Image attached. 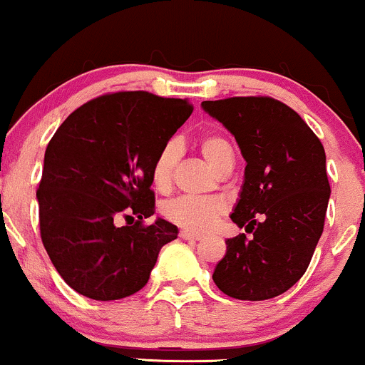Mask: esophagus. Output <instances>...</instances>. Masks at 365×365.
<instances>
[{"label":"esophagus","instance_id":"esophagus-1","mask_svg":"<svg viewBox=\"0 0 365 365\" xmlns=\"http://www.w3.org/2000/svg\"><path fill=\"white\" fill-rule=\"evenodd\" d=\"M180 237H182V239H185V241H194V242L201 241V237H199V235L189 234V232H185V230H182V232H180Z\"/></svg>","mask_w":365,"mask_h":365}]
</instances>
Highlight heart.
<instances>
[{
	"label": "heart",
	"instance_id": "1",
	"mask_svg": "<svg viewBox=\"0 0 365 365\" xmlns=\"http://www.w3.org/2000/svg\"><path fill=\"white\" fill-rule=\"evenodd\" d=\"M199 149L206 161L215 168L216 171H222L227 164L234 163V149L230 142L223 135L210 131L199 138ZM180 159V147L175 140L166 142L155 154L150 168V178L154 187L159 190H166L171 185L176 163ZM225 213V204L218 199L211 197H183L175 199L164 206V215L171 223L183 228L192 234H204L211 230L215 223Z\"/></svg>",
	"mask_w": 365,
	"mask_h": 365
}]
</instances>
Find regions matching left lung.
I'll list each match as a JSON object with an SVG mask.
<instances>
[{
    "instance_id": "obj_1",
    "label": "left lung",
    "mask_w": 365,
    "mask_h": 365,
    "mask_svg": "<svg viewBox=\"0 0 365 365\" xmlns=\"http://www.w3.org/2000/svg\"><path fill=\"white\" fill-rule=\"evenodd\" d=\"M202 109L234 135L246 159L230 218L253 234L227 239L213 280L230 298H275L303 277L322 235L331 195L326 152L298 112L272 97L206 100Z\"/></svg>"
}]
</instances>
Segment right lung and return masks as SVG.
<instances>
[{"label": "right lung", "instance_id": "1", "mask_svg": "<svg viewBox=\"0 0 365 365\" xmlns=\"http://www.w3.org/2000/svg\"><path fill=\"white\" fill-rule=\"evenodd\" d=\"M185 98L149 91L106 93L78 107L51 137L39 182V234L60 277L97 302L147 284L178 228L155 213L150 168L189 119ZM127 225H117V220Z\"/></svg>", "mask_w": 365, "mask_h": 365}]
</instances>
